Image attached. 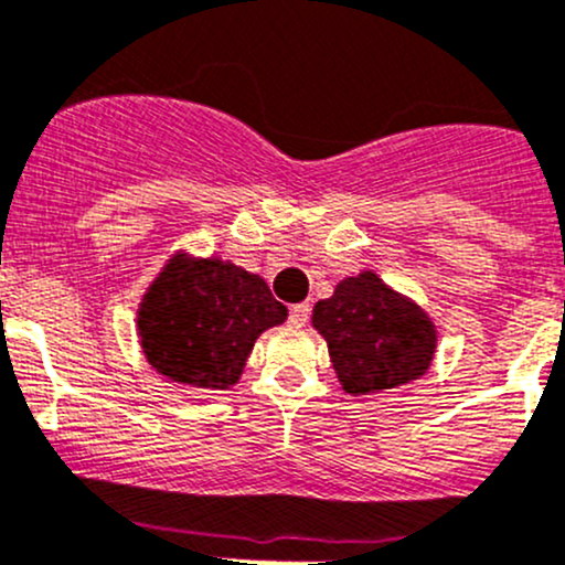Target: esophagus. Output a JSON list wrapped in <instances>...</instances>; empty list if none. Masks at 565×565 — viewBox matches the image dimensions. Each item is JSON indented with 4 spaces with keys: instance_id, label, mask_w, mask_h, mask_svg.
I'll use <instances>...</instances> for the list:
<instances>
[{
    "instance_id": "esophagus-1",
    "label": "esophagus",
    "mask_w": 565,
    "mask_h": 565,
    "mask_svg": "<svg viewBox=\"0 0 565 565\" xmlns=\"http://www.w3.org/2000/svg\"><path fill=\"white\" fill-rule=\"evenodd\" d=\"M308 313H311V308H308L306 302H298V306L289 308V324H292V328H302V324L308 322Z\"/></svg>"
}]
</instances>
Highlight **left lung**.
Returning a JSON list of instances; mask_svg holds the SVG:
<instances>
[{
  "mask_svg": "<svg viewBox=\"0 0 565 565\" xmlns=\"http://www.w3.org/2000/svg\"><path fill=\"white\" fill-rule=\"evenodd\" d=\"M311 324L328 341L335 376L349 395L395 390L425 376L438 332L430 317L373 270L343 278L313 306Z\"/></svg>",
  "mask_w": 565,
  "mask_h": 565,
  "instance_id": "1",
  "label": "left lung"
}]
</instances>
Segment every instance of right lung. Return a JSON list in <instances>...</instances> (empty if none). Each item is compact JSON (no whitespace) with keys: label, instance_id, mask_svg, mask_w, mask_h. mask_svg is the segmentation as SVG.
Returning <instances> with one entry per match:
<instances>
[{"label":"right lung","instance_id":"1","mask_svg":"<svg viewBox=\"0 0 565 565\" xmlns=\"http://www.w3.org/2000/svg\"><path fill=\"white\" fill-rule=\"evenodd\" d=\"M287 319L257 273L218 257L175 254L138 308L146 360L173 384L227 390L241 379L254 341Z\"/></svg>","mask_w":565,"mask_h":565}]
</instances>
